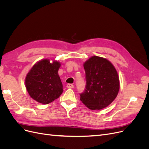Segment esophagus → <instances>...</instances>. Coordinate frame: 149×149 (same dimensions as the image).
Listing matches in <instances>:
<instances>
[{
	"instance_id": "1",
	"label": "esophagus",
	"mask_w": 149,
	"mask_h": 149,
	"mask_svg": "<svg viewBox=\"0 0 149 149\" xmlns=\"http://www.w3.org/2000/svg\"><path fill=\"white\" fill-rule=\"evenodd\" d=\"M66 86H67L68 88H74V85L72 84H68Z\"/></svg>"
}]
</instances>
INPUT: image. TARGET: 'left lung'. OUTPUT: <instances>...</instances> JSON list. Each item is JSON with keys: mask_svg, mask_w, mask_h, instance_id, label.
<instances>
[{"mask_svg": "<svg viewBox=\"0 0 149 149\" xmlns=\"http://www.w3.org/2000/svg\"><path fill=\"white\" fill-rule=\"evenodd\" d=\"M86 85L80 100L89 109L106 107L119 91V76L115 67L104 58L93 56L83 64Z\"/></svg>", "mask_w": 149, "mask_h": 149, "instance_id": "left-lung-1", "label": "left lung"}]
</instances>
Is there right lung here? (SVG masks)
I'll use <instances>...</instances> for the list:
<instances>
[{"instance_id": "obj_1", "label": "right lung", "mask_w": 149, "mask_h": 149, "mask_svg": "<svg viewBox=\"0 0 149 149\" xmlns=\"http://www.w3.org/2000/svg\"><path fill=\"white\" fill-rule=\"evenodd\" d=\"M61 63L48 59L38 61L25 78V86L30 97L38 102L47 104L58 98L63 91L58 71Z\"/></svg>"}]
</instances>
